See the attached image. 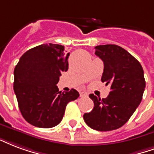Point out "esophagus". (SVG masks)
<instances>
[{
  "instance_id": "esophagus-1",
  "label": "esophagus",
  "mask_w": 154,
  "mask_h": 154,
  "mask_svg": "<svg viewBox=\"0 0 154 154\" xmlns=\"http://www.w3.org/2000/svg\"><path fill=\"white\" fill-rule=\"evenodd\" d=\"M79 95H80V97H87L88 96V94L86 93V92H80L79 93Z\"/></svg>"
}]
</instances>
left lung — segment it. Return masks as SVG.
<instances>
[{
  "label": "left lung",
  "mask_w": 154,
  "mask_h": 154,
  "mask_svg": "<svg viewBox=\"0 0 154 154\" xmlns=\"http://www.w3.org/2000/svg\"><path fill=\"white\" fill-rule=\"evenodd\" d=\"M95 49L104 64L101 80L111 85V92L103 99L89 95L94 109L84 114V120L96 131H113L124 125L141 103L145 88L143 70L131 53L117 45H99Z\"/></svg>",
  "instance_id": "1"
}]
</instances>
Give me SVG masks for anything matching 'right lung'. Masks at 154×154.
I'll return each instance as SVG.
<instances>
[{"label":"right lung","instance_id":"add662e5","mask_svg":"<svg viewBox=\"0 0 154 154\" xmlns=\"http://www.w3.org/2000/svg\"><path fill=\"white\" fill-rule=\"evenodd\" d=\"M64 46L42 44L22 55L14 71V91L25 121L36 127L51 128L63 118L66 105L77 99L78 91L61 93L57 84L68 69Z\"/></svg>","mask_w":154,"mask_h":154}]
</instances>
